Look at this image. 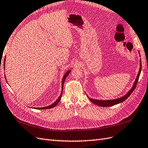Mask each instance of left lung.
Returning <instances> with one entry per match:
<instances>
[{
    "label": "left lung",
    "mask_w": 148,
    "mask_h": 148,
    "mask_svg": "<svg viewBox=\"0 0 148 148\" xmlns=\"http://www.w3.org/2000/svg\"><path fill=\"white\" fill-rule=\"evenodd\" d=\"M141 60L140 59V67H139V71L138 74L137 75V77H136L134 84H133V86H132V88L125 96L121 97L120 98H118V99H113V100H108V101H101V100L94 99H91V98H90L88 96L89 99L94 104H95L97 106H102V107H109V106H112L122 103V102L126 100L127 98L131 95L132 92L134 91V90L135 89L136 87V85H137V84H138V81L139 80V75H140V74H141Z\"/></svg>",
    "instance_id": "8db88e82"
}]
</instances>
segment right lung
Listing matches in <instances>:
<instances>
[{"instance_id":"1","label":"right lung","mask_w":148,"mask_h":148,"mask_svg":"<svg viewBox=\"0 0 148 148\" xmlns=\"http://www.w3.org/2000/svg\"><path fill=\"white\" fill-rule=\"evenodd\" d=\"M5 59H4V62H5ZM70 73H71V70L68 71L67 72V73H66L65 74H64V77H63V78H62V91H61V93H60V96L59 97L58 99H57L52 104H51V105H50V106H49L44 107V108H36V109H51V108H52L55 107L59 103V102L60 101V99H61V97H62V91H63V86H64V81H65L66 78L67 77V76L68 75H69V74Z\"/></svg>"}]
</instances>
